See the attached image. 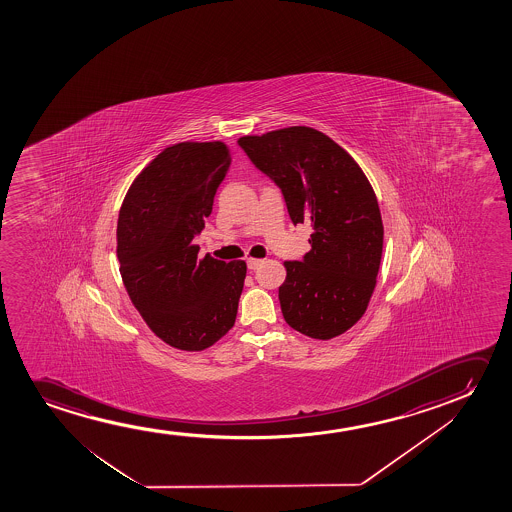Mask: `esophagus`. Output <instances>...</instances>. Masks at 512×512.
Wrapping results in <instances>:
<instances>
[{
    "label": "esophagus",
    "mask_w": 512,
    "mask_h": 512,
    "mask_svg": "<svg viewBox=\"0 0 512 512\" xmlns=\"http://www.w3.org/2000/svg\"><path fill=\"white\" fill-rule=\"evenodd\" d=\"M262 262H264L262 259H248L246 260V266H248L250 271H255V269H259L262 266Z\"/></svg>",
    "instance_id": "34e87169"
}]
</instances>
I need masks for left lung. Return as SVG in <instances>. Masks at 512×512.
I'll list each match as a JSON object with an SVG mask.
<instances>
[{"mask_svg": "<svg viewBox=\"0 0 512 512\" xmlns=\"http://www.w3.org/2000/svg\"><path fill=\"white\" fill-rule=\"evenodd\" d=\"M280 187L294 224L313 227L304 260H287L281 313L304 336L329 341L364 316L383 255L378 199L362 168L313 127L292 126L238 140Z\"/></svg>", "mask_w": 512, "mask_h": 512, "instance_id": "obj_1", "label": "left lung"}]
</instances>
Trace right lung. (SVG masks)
<instances>
[{
    "instance_id": "obj_1",
    "label": "right lung",
    "mask_w": 512,
    "mask_h": 512,
    "mask_svg": "<svg viewBox=\"0 0 512 512\" xmlns=\"http://www.w3.org/2000/svg\"><path fill=\"white\" fill-rule=\"evenodd\" d=\"M229 164L224 141L176 143L134 178L120 206L124 287L148 329L176 350L210 348L238 315L245 260L199 259L194 243Z\"/></svg>"
}]
</instances>
